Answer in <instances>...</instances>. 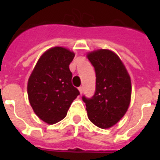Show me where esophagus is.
Here are the masks:
<instances>
[{"label": "esophagus", "mask_w": 160, "mask_h": 160, "mask_svg": "<svg viewBox=\"0 0 160 160\" xmlns=\"http://www.w3.org/2000/svg\"><path fill=\"white\" fill-rule=\"evenodd\" d=\"M79 89V91H80V94H82L83 93V86H80V87L78 88Z\"/></svg>", "instance_id": "esophagus-1"}]
</instances>
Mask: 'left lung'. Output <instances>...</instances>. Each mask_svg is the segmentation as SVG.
<instances>
[{
  "label": "left lung",
  "mask_w": 160,
  "mask_h": 160,
  "mask_svg": "<svg viewBox=\"0 0 160 160\" xmlns=\"http://www.w3.org/2000/svg\"><path fill=\"white\" fill-rule=\"evenodd\" d=\"M95 68V95L82 96L88 118L101 129H108L126 113L131 98V80L119 56L109 50H98L87 55Z\"/></svg>",
  "instance_id": "8db88e82"
}]
</instances>
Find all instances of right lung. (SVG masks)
Here are the masks:
<instances>
[{
  "label": "right lung",
  "instance_id": "right-lung-1",
  "mask_svg": "<svg viewBox=\"0 0 160 160\" xmlns=\"http://www.w3.org/2000/svg\"><path fill=\"white\" fill-rule=\"evenodd\" d=\"M75 54L63 47L46 51L36 63L28 80L29 101L36 114L49 124L66 116L73 100L80 95L71 83L69 65Z\"/></svg>",
  "mask_w": 160,
  "mask_h": 160
}]
</instances>
